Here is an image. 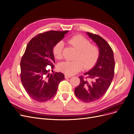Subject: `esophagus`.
Masks as SVG:
<instances>
[{"label":"esophagus","instance_id":"1","mask_svg":"<svg viewBox=\"0 0 134 134\" xmlns=\"http://www.w3.org/2000/svg\"><path fill=\"white\" fill-rule=\"evenodd\" d=\"M65 77L66 79L70 78H71V75H67V74H66V75H65Z\"/></svg>","mask_w":134,"mask_h":134}]
</instances>
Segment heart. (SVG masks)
<instances>
[{"instance_id":"obj_1","label":"heart","mask_w":134,"mask_h":134,"mask_svg":"<svg viewBox=\"0 0 134 134\" xmlns=\"http://www.w3.org/2000/svg\"><path fill=\"white\" fill-rule=\"evenodd\" d=\"M68 42L77 50L75 58L79 59L61 62L59 66L61 71L67 75H73L81 70L84 66L85 68H89L94 65L99 56L97 46L90 44L88 39L80 35L72 37ZM63 48L62 42H59L54 46L53 53L56 59L62 57Z\"/></svg>"}]
</instances>
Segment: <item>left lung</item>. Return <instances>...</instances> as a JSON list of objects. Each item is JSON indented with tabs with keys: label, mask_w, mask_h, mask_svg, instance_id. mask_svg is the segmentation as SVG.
Returning <instances> with one entry per match:
<instances>
[{
	"label": "left lung",
	"mask_w": 134,
	"mask_h": 134,
	"mask_svg": "<svg viewBox=\"0 0 134 134\" xmlns=\"http://www.w3.org/2000/svg\"><path fill=\"white\" fill-rule=\"evenodd\" d=\"M86 34L97 45L99 56L94 66L84 73L86 78L79 77L80 83L74 90L75 95L85 102L95 101L105 94L114 77L115 62L112 49L100 36Z\"/></svg>",
	"instance_id": "left-lung-1"
}]
</instances>
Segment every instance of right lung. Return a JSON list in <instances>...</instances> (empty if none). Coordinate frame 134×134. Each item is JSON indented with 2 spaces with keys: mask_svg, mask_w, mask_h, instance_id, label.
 <instances>
[{
  "mask_svg": "<svg viewBox=\"0 0 134 134\" xmlns=\"http://www.w3.org/2000/svg\"><path fill=\"white\" fill-rule=\"evenodd\" d=\"M68 32L51 31L39 34L27 45L20 63L21 80L28 95L35 101L45 102L53 98L65 79L62 73L50 74L45 67H54V46Z\"/></svg>",
  "mask_w": 134,
  "mask_h": 134,
  "instance_id": "right-lung-1",
  "label": "right lung"
}]
</instances>
